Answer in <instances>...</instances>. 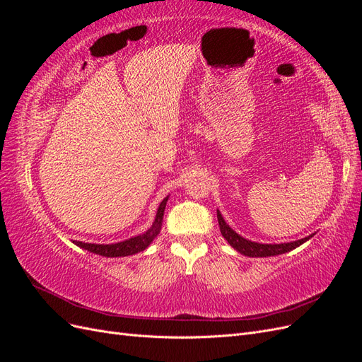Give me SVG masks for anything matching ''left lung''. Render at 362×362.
<instances>
[{"label": "left lung", "instance_id": "left-lung-1", "mask_svg": "<svg viewBox=\"0 0 362 362\" xmlns=\"http://www.w3.org/2000/svg\"><path fill=\"white\" fill-rule=\"evenodd\" d=\"M217 221H218V226H221V233L228 240V243L231 245L235 250H238L240 254H243L246 257H275V255L286 254V252H290L298 246H300L302 243L306 242V240H310L314 235L311 234L308 237L296 240V242H290V243L262 245V243L250 242V240H246L242 235H238L234 229H231L229 225H226L221 211H217Z\"/></svg>", "mask_w": 362, "mask_h": 362}]
</instances>
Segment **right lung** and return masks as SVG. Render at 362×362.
<instances>
[{"mask_svg":"<svg viewBox=\"0 0 362 362\" xmlns=\"http://www.w3.org/2000/svg\"><path fill=\"white\" fill-rule=\"evenodd\" d=\"M166 202L168 198H164L158 206V211L156 216V221L152 223V226L148 229L146 233H144L141 235L133 237V238H128L125 242H120V243H115V245H93V243H83V242H76L75 240V245L80 246L86 250L93 252V254L98 255H103V257H128V255H134L137 252L145 250L152 240L157 237V234L160 233L161 229V222H163V214H164V208H166Z\"/></svg>","mask_w":362,"mask_h":362,"instance_id":"right-lung-1","label":"right lung"}]
</instances>
